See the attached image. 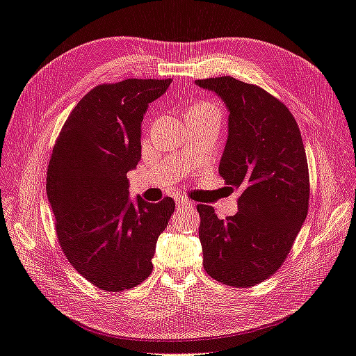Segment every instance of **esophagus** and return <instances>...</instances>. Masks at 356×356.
Wrapping results in <instances>:
<instances>
[{
  "instance_id": "esophagus-1",
  "label": "esophagus",
  "mask_w": 356,
  "mask_h": 356,
  "mask_svg": "<svg viewBox=\"0 0 356 356\" xmlns=\"http://www.w3.org/2000/svg\"><path fill=\"white\" fill-rule=\"evenodd\" d=\"M193 203L191 200H188V199H179L178 200V207H181V208H191L193 207Z\"/></svg>"
}]
</instances>
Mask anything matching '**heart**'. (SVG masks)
I'll return each instance as SVG.
<instances>
[{
  "instance_id": "1",
  "label": "heart",
  "mask_w": 356,
  "mask_h": 356,
  "mask_svg": "<svg viewBox=\"0 0 356 356\" xmlns=\"http://www.w3.org/2000/svg\"><path fill=\"white\" fill-rule=\"evenodd\" d=\"M190 110H215V111H218L217 106H215L213 104H208V102H199L196 105H193Z\"/></svg>"
}]
</instances>
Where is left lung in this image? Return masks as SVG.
<instances>
[{
  "label": "left lung",
  "instance_id": "1",
  "mask_svg": "<svg viewBox=\"0 0 356 356\" xmlns=\"http://www.w3.org/2000/svg\"><path fill=\"white\" fill-rule=\"evenodd\" d=\"M229 111L218 172L241 190L238 211L220 220L197 204L207 273L224 285L250 288L270 277L293 246L309 207L307 159L296 118L261 88L230 75L195 81Z\"/></svg>",
  "mask_w": 356,
  "mask_h": 356
}]
</instances>
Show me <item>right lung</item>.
<instances>
[{
    "label": "right lung",
    "instance_id": "1",
    "mask_svg": "<svg viewBox=\"0 0 356 356\" xmlns=\"http://www.w3.org/2000/svg\"><path fill=\"white\" fill-rule=\"evenodd\" d=\"M172 80L96 86L75 105L53 147L47 197L62 251L81 276L111 293L144 282L175 202L129 197L141 160V123Z\"/></svg>",
    "mask_w": 356,
    "mask_h": 356
}]
</instances>
